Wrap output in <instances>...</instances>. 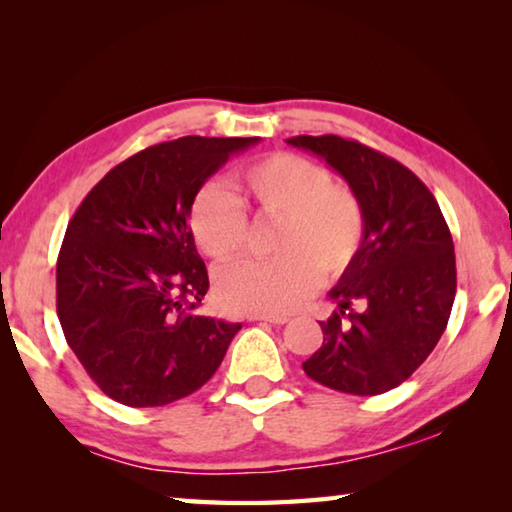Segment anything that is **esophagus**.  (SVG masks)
<instances>
[{"instance_id": "esophagus-1", "label": "esophagus", "mask_w": 512, "mask_h": 512, "mask_svg": "<svg viewBox=\"0 0 512 512\" xmlns=\"http://www.w3.org/2000/svg\"><path fill=\"white\" fill-rule=\"evenodd\" d=\"M250 320H266V323H273V325H284L289 323V316H280V314H253Z\"/></svg>"}]
</instances>
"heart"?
<instances>
[{
    "label": "heart",
    "mask_w": 512,
    "mask_h": 512,
    "mask_svg": "<svg viewBox=\"0 0 512 512\" xmlns=\"http://www.w3.org/2000/svg\"><path fill=\"white\" fill-rule=\"evenodd\" d=\"M241 201L259 219L282 221L275 262H237L216 275V296L232 311L284 314L316 291L320 275L350 271L366 239V214L350 187L334 183L320 162L273 153L239 171ZM223 185L203 187L192 205L198 248L225 264L248 241V214ZM321 273L318 274L317 271Z\"/></svg>",
    "instance_id": "heart-1"
}]
</instances>
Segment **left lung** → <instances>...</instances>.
Segmentation results:
<instances>
[{"mask_svg":"<svg viewBox=\"0 0 512 512\" xmlns=\"http://www.w3.org/2000/svg\"><path fill=\"white\" fill-rule=\"evenodd\" d=\"M287 142L325 158L366 214L361 253L329 291L339 309L320 323L323 345L302 368L339 393L391 391L422 366L452 314V232L427 185L388 155L339 135Z\"/></svg>","mask_w":512,"mask_h":512,"instance_id":"obj_1","label":"left lung"}]
</instances>
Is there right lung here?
<instances>
[{"instance_id":"obj_1","label":"right lung","mask_w":512,"mask_h":512,"mask_svg":"<svg viewBox=\"0 0 512 512\" xmlns=\"http://www.w3.org/2000/svg\"><path fill=\"white\" fill-rule=\"evenodd\" d=\"M259 137L153 144L110 169L67 225L56 311L90 379L119 404L164 406L196 393L241 329L198 314L210 289L189 212L214 171Z\"/></svg>"}]
</instances>
